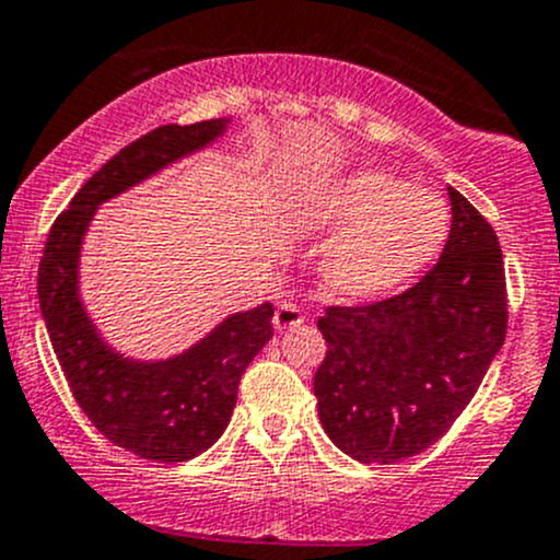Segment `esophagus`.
<instances>
[{
    "label": "esophagus",
    "instance_id": "esophagus-1",
    "mask_svg": "<svg viewBox=\"0 0 560 560\" xmlns=\"http://www.w3.org/2000/svg\"><path fill=\"white\" fill-rule=\"evenodd\" d=\"M301 323H304V312H301V306L290 304V301L279 304V310H276L273 315L276 331H290V328L301 326Z\"/></svg>",
    "mask_w": 560,
    "mask_h": 560
}]
</instances>
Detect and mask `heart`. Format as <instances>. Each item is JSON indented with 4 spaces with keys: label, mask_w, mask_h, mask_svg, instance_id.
Returning a JSON list of instances; mask_svg holds the SVG:
<instances>
[{
    "label": "heart",
    "mask_w": 560,
    "mask_h": 560,
    "mask_svg": "<svg viewBox=\"0 0 560 560\" xmlns=\"http://www.w3.org/2000/svg\"><path fill=\"white\" fill-rule=\"evenodd\" d=\"M310 229L337 234L320 262L331 295L375 301L409 284L439 254L451 226L445 201L400 176L359 168L304 203Z\"/></svg>",
    "instance_id": "b5f03b06"
}]
</instances>
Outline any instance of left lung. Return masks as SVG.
Instances as JSON below:
<instances>
[{"instance_id": "1", "label": "left lung", "mask_w": 560, "mask_h": 560, "mask_svg": "<svg viewBox=\"0 0 560 560\" xmlns=\"http://www.w3.org/2000/svg\"><path fill=\"white\" fill-rule=\"evenodd\" d=\"M439 262L400 295L328 306L315 373L323 431L362 464H395L445 436L505 342L509 295L492 223L458 190Z\"/></svg>"}]
</instances>
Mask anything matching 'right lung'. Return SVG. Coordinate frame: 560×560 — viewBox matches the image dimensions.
Masks as SVG:
<instances>
[{
	"label": "right lung",
	"instance_id": "obj_1",
	"mask_svg": "<svg viewBox=\"0 0 560 560\" xmlns=\"http://www.w3.org/2000/svg\"><path fill=\"white\" fill-rule=\"evenodd\" d=\"M226 124V118L168 124L118 151L51 223L40 256V315L71 395L113 445L145 462H187L221 439L237 404L240 375L273 337V306L229 315L179 357L135 362L104 342L82 306V240L98 203L209 145Z\"/></svg>",
	"mask_w": 560,
	"mask_h": 560
}]
</instances>
